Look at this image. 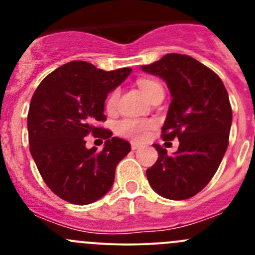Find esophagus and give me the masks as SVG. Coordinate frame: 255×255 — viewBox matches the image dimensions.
<instances>
[{
    "instance_id": "esophagus-1",
    "label": "esophagus",
    "mask_w": 255,
    "mask_h": 255,
    "mask_svg": "<svg viewBox=\"0 0 255 255\" xmlns=\"http://www.w3.org/2000/svg\"><path fill=\"white\" fill-rule=\"evenodd\" d=\"M140 146L139 143L137 142H130V148H132V150H135V149H138Z\"/></svg>"
}]
</instances>
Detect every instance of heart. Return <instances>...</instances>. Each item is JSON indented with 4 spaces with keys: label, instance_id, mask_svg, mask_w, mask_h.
I'll list each match as a JSON object with an SVG mask.
<instances>
[{
    "label": "heart",
    "instance_id": "1",
    "mask_svg": "<svg viewBox=\"0 0 255 255\" xmlns=\"http://www.w3.org/2000/svg\"><path fill=\"white\" fill-rule=\"evenodd\" d=\"M138 86L142 90V92L145 95L146 97H150L151 95L155 94L156 91H160L161 86L159 82H156L155 80L151 79H140L138 80ZM118 95L120 91L118 89H115L111 91V94L109 95L106 100V109L109 111L115 110L116 105H117ZM149 127V122L144 120H137V118H126V120L120 121L116 126V129L117 133L121 135H125V137L133 138V139H142L145 135L146 129Z\"/></svg>",
    "mask_w": 255,
    "mask_h": 255
}]
</instances>
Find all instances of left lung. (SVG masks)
<instances>
[{
  "mask_svg": "<svg viewBox=\"0 0 255 255\" xmlns=\"http://www.w3.org/2000/svg\"><path fill=\"white\" fill-rule=\"evenodd\" d=\"M140 69L168 85L173 100L161 138L180 142L173 155L153 144L158 160L146 170L148 181L165 199H190L210 182L227 150L232 125L227 90L211 69L189 55L166 54Z\"/></svg>",
  "mask_w": 255,
  "mask_h": 255,
  "instance_id": "left-lung-1",
  "label": "left lung"
}]
</instances>
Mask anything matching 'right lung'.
I'll return each instance as SVG.
<instances>
[{
	"instance_id": "1",
	"label": "right lung",
	"mask_w": 255,
	"mask_h": 255,
	"mask_svg": "<svg viewBox=\"0 0 255 255\" xmlns=\"http://www.w3.org/2000/svg\"><path fill=\"white\" fill-rule=\"evenodd\" d=\"M132 73L122 68L97 69L87 61H70L43 80L28 112L29 150L49 189L75 205H89L110 191L117 164L130 144L96 127L106 120L107 95ZM89 132L107 139L104 149H87Z\"/></svg>"
}]
</instances>
